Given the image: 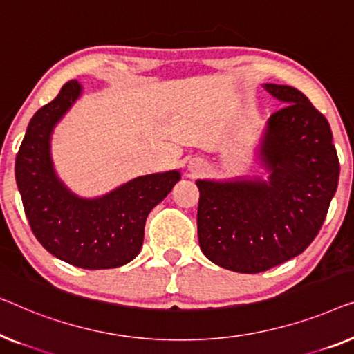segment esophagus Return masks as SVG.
Here are the masks:
<instances>
[{"mask_svg": "<svg viewBox=\"0 0 354 354\" xmlns=\"http://www.w3.org/2000/svg\"><path fill=\"white\" fill-rule=\"evenodd\" d=\"M191 167H192V170H201V162H192Z\"/></svg>", "mask_w": 354, "mask_h": 354, "instance_id": "1", "label": "esophagus"}]
</instances>
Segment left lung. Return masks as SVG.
<instances>
[{
  "label": "left lung",
  "instance_id": "8db88e82",
  "mask_svg": "<svg viewBox=\"0 0 354 354\" xmlns=\"http://www.w3.org/2000/svg\"><path fill=\"white\" fill-rule=\"evenodd\" d=\"M286 102L260 146L268 179H198V243L215 265L255 274L300 255L315 241L337 191L340 163L327 118L305 94L265 84Z\"/></svg>",
  "mask_w": 354,
  "mask_h": 354
}]
</instances>
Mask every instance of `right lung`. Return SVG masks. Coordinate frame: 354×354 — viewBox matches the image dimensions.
I'll use <instances>...</instances> for the list:
<instances>
[{
  "mask_svg": "<svg viewBox=\"0 0 354 354\" xmlns=\"http://www.w3.org/2000/svg\"><path fill=\"white\" fill-rule=\"evenodd\" d=\"M80 94L82 84L72 80L32 117L16 157V181L30 227L51 255L83 270H109L136 258L147 215L181 175L138 176L96 198L73 194L54 171L51 134Z\"/></svg>",
  "mask_w": 354,
  "mask_h": 354,
  "instance_id": "1",
  "label": "right lung"
}]
</instances>
